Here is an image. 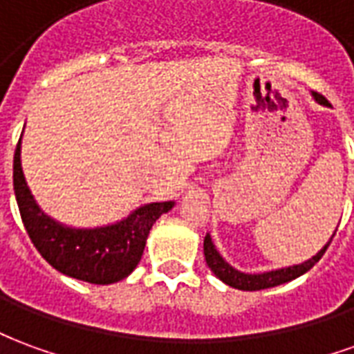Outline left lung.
<instances>
[{
  "label": "left lung",
  "instance_id": "1",
  "mask_svg": "<svg viewBox=\"0 0 354 354\" xmlns=\"http://www.w3.org/2000/svg\"><path fill=\"white\" fill-rule=\"evenodd\" d=\"M313 98L319 102V104H322V106H330L322 94L313 93ZM334 235L330 237V241L320 248L319 252L315 254L313 258H309L307 261H304V263L281 267V269H273V271H266V273H243V271H239V269H235V267L230 266L227 261L223 260L222 254L216 250L212 239H210V235L207 233V237H205V260H207V266L210 267V271H212L220 281L225 282L227 286H233V288L237 290H246V292L273 288V286H279V284H284V282L294 281L297 277H301L304 273H307V271L322 258V254L326 252V248L330 246V243H332Z\"/></svg>",
  "mask_w": 354,
  "mask_h": 354
}]
</instances>
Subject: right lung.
I'll list each match as a JSON object with an SVG mask.
<instances>
[{"mask_svg": "<svg viewBox=\"0 0 354 354\" xmlns=\"http://www.w3.org/2000/svg\"><path fill=\"white\" fill-rule=\"evenodd\" d=\"M12 184L22 223L37 252L62 274L91 284H113L127 279L142 260L149 230L159 216L174 207V201L147 203L109 225H64L35 203L20 165V140L15 149Z\"/></svg>", "mask_w": 354, "mask_h": 354, "instance_id": "add662e5", "label": "right lung"}]
</instances>
